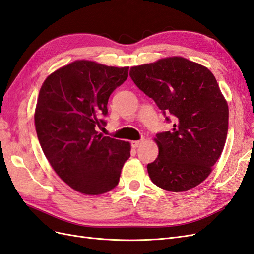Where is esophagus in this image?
I'll use <instances>...</instances> for the list:
<instances>
[{
	"instance_id": "1",
	"label": "esophagus",
	"mask_w": 254,
	"mask_h": 254,
	"mask_svg": "<svg viewBox=\"0 0 254 254\" xmlns=\"http://www.w3.org/2000/svg\"><path fill=\"white\" fill-rule=\"evenodd\" d=\"M142 139L141 140H133V141H131V146L134 148V149H136V148H138L140 144L142 143Z\"/></svg>"
}]
</instances>
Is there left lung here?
<instances>
[{
  "label": "left lung",
  "instance_id": "8db88e82",
  "mask_svg": "<svg viewBox=\"0 0 254 254\" xmlns=\"http://www.w3.org/2000/svg\"><path fill=\"white\" fill-rule=\"evenodd\" d=\"M135 85L154 102L172 128L156 134L158 156L148 164L152 182L185 191L208 177L226 143L229 108L215 76L184 57L131 68Z\"/></svg>",
  "mask_w": 254,
  "mask_h": 254
}]
</instances>
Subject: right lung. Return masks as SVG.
I'll use <instances>...</instances> for the list:
<instances>
[{
  "instance_id": "1",
  "label": "right lung",
  "mask_w": 254,
  "mask_h": 254,
  "mask_svg": "<svg viewBox=\"0 0 254 254\" xmlns=\"http://www.w3.org/2000/svg\"><path fill=\"white\" fill-rule=\"evenodd\" d=\"M128 67L76 61L43 82L35 111L41 149L61 179L85 194H101L119 183L129 143L97 132L105 126L107 102L125 83Z\"/></svg>"
}]
</instances>
